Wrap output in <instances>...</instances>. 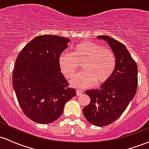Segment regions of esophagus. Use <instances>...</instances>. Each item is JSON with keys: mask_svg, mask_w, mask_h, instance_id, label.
<instances>
[{"mask_svg": "<svg viewBox=\"0 0 149 149\" xmlns=\"http://www.w3.org/2000/svg\"><path fill=\"white\" fill-rule=\"evenodd\" d=\"M76 92H77V94L78 96L81 95V94L83 93V90H81V89H77L76 90Z\"/></svg>", "mask_w": 149, "mask_h": 149, "instance_id": "obj_1", "label": "esophagus"}]
</instances>
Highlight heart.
Returning a JSON list of instances; mask_svg holds the SVG:
<instances>
[{
  "instance_id": "obj_1",
  "label": "heart",
  "mask_w": 149,
  "mask_h": 149,
  "mask_svg": "<svg viewBox=\"0 0 149 149\" xmlns=\"http://www.w3.org/2000/svg\"><path fill=\"white\" fill-rule=\"evenodd\" d=\"M116 65V57L111 49L92 41L78 43L71 54L64 52L59 57L60 70L67 79L72 78L81 65L83 72L72 81L73 85L79 87L107 82L114 72Z\"/></svg>"
}]
</instances>
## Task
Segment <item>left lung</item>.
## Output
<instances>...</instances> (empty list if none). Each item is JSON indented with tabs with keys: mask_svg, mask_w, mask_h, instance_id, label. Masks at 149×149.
<instances>
[{
	"mask_svg": "<svg viewBox=\"0 0 149 149\" xmlns=\"http://www.w3.org/2000/svg\"><path fill=\"white\" fill-rule=\"evenodd\" d=\"M97 38L109 45L116 57V69L109 80L100 89L86 91L90 102L83 109V113L93 125L104 126L116 121L135 96L138 68L124 44L107 36Z\"/></svg>",
	"mask_w": 149,
	"mask_h": 149,
	"instance_id": "8db88e82",
	"label": "left lung"
}]
</instances>
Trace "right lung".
Wrapping results in <instances>:
<instances>
[{"label": "right lung", "instance_id": "obj_1", "mask_svg": "<svg viewBox=\"0 0 149 149\" xmlns=\"http://www.w3.org/2000/svg\"><path fill=\"white\" fill-rule=\"evenodd\" d=\"M70 42L57 36H40L17 57L13 87L24 113L35 122L45 124L57 120L65 103L76 94L59 66V57Z\"/></svg>", "mask_w": 149, "mask_h": 149}]
</instances>
